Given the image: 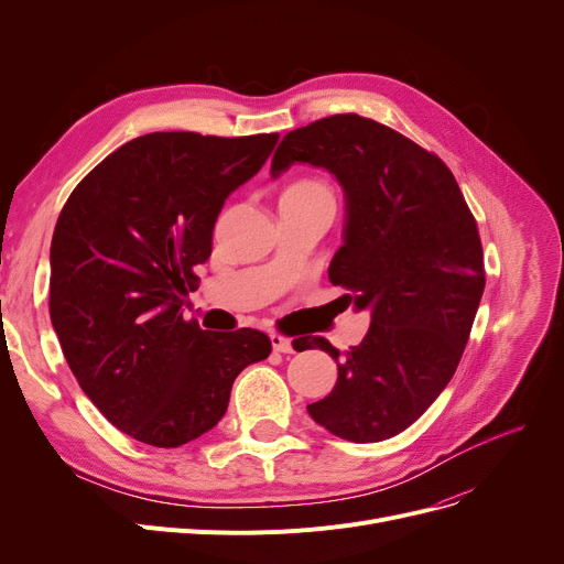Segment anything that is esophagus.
<instances>
[{
	"label": "esophagus",
	"mask_w": 564,
	"mask_h": 564,
	"mask_svg": "<svg viewBox=\"0 0 564 564\" xmlns=\"http://www.w3.org/2000/svg\"><path fill=\"white\" fill-rule=\"evenodd\" d=\"M270 340H272L274 351H283V354H292V351H294L292 340H290V338H285V336H281V334H272V336H270Z\"/></svg>",
	"instance_id": "1"
}]
</instances>
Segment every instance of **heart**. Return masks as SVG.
<instances>
[{
  "label": "heart",
  "instance_id": "heart-1",
  "mask_svg": "<svg viewBox=\"0 0 564 564\" xmlns=\"http://www.w3.org/2000/svg\"><path fill=\"white\" fill-rule=\"evenodd\" d=\"M283 196H332V192L319 181H297L283 192Z\"/></svg>",
  "mask_w": 564,
  "mask_h": 564
}]
</instances>
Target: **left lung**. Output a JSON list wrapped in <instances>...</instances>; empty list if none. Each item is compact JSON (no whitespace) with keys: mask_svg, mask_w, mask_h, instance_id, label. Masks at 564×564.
Returning a JSON list of instances; mask_svg holds the SVG:
<instances>
[{"mask_svg":"<svg viewBox=\"0 0 564 564\" xmlns=\"http://www.w3.org/2000/svg\"><path fill=\"white\" fill-rule=\"evenodd\" d=\"M294 162L327 169L345 192L343 247L329 281L370 311L366 338L340 351L336 387L308 404L332 434L375 443L416 423L448 387L485 292L478 224L451 169L404 134L359 113L292 130L272 158L279 177Z\"/></svg>","mask_w":564,"mask_h":564,"instance_id":"left-lung-1","label":"left lung"}]
</instances>
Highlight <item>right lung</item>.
Listing matches in <instances>:
<instances>
[{
    "mask_svg": "<svg viewBox=\"0 0 564 564\" xmlns=\"http://www.w3.org/2000/svg\"><path fill=\"white\" fill-rule=\"evenodd\" d=\"M279 134L153 132L123 143L68 196L50 249V317L102 416L155 448L213 430L235 377L270 357L256 329L203 332L183 315L224 200Z\"/></svg>",
    "mask_w": 564,
    "mask_h": 564,
    "instance_id": "1",
    "label": "right lung"
}]
</instances>
